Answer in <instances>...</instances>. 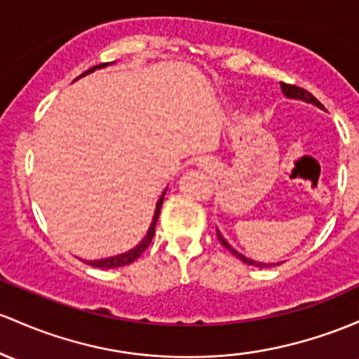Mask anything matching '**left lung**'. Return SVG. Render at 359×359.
<instances>
[{
  "instance_id": "8db88e82",
  "label": "left lung",
  "mask_w": 359,
  "mask_h": 359,
  "mask_svg": "<svg viewBox=\"0 0 359 359\" xmlns=\"http://www.w3.org/2000/svg\"><path fill=\"white\" fill-rule=\"evenodd\" d=\"M281 90H283V93H285V95L288 97V98H298V100H305V102H310V104L317 105V107H320V109H324V105H322L320 102H318L317 98H315V97L312 95V93H310V92H306V90L300 88V86H297V85H290V83H281ZM216 235H218V240H219V243H222V245L224 247V249H228V250H230L231 254L235 255V257H238L240 261H242V262H245V264H249V266H255V267H273V266H279V262H278V264H264V262L252 261V259H247L245 255L238 254V252L235 250L233 247H230V243H228L226 240L223 238V235L219 233L218 230H216Z\"/></svg>"
}]
</instances>
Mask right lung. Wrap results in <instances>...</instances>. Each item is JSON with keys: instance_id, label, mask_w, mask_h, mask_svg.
<instances>
[{"instance_id": "add662e5", "label": "right lung", "mask_w": 359, "mask_h": 359, "mask_svg": "<svg viewBox=\"0 0 359 359\" xmlns=\"http://www.w3.org/2000/svg\"><path fill=\"white\" fill-rule=\"evenodd\" d=\"M104 66H107V62H102V65L98 66H93V68H90L88 71H85L83 74L90 73V71L97 69V68H104ZM83 74H80V76H83ZM163 196L165 192L161 194V198L158 199V203H156V210H155V216H153V222L149 224V230L147 233V237L141 240L140 243L135 247V249H131L129 252H126V254H119V255H114V257H107V259H98V261H85L88 266H93V267H100V269H114V267H122V266H128V264L135 262L137 257H140L141 254H143L144 250L148 249V245L151 243L153 240V235H155V226H156V222H158V215H160V210H161V204H163Z\"/></svg>"}]
</instances>
